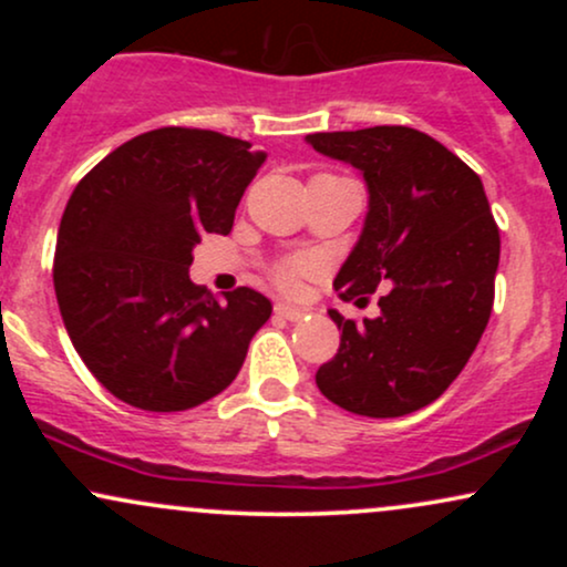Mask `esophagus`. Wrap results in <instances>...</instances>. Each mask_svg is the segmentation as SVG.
<instances>
[{
	"label": "esophagus",
	"instance_id": "obj_1",
	"mask_svg": "<svg viewBox=\"0 0 567 567\" xmlns=\"http://www.w3.org/2000/svg\"><path fill=\"white\" fill-rule=\"evenodd\" d=\"M275 311L279 317H285V320H290V322H298L301 317H306V309H301V306H292V303H285V301H279L275 306Z\"/></svg>",
	"mask_w": 567,
	"mask_h": 567
}]
</instances>
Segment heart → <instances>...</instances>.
Returning <instances> with one entry per match:
<instances>
[{"mask_svg": "<svg viewBox=\"0 0 567 567\" xmlns=\"http://www.w3.org/2000/svg\"><path fill=\"white\" fill-rule=\"evenodd\" d=\"M303 266L301 264H288V266H279L277 269V285L282 290H296L298 288V275H301Z\"/></svg>", "mask_w": 567, "mask_h": 567, "instance_id": "heart-1", "label": "heart"}]
</instances>
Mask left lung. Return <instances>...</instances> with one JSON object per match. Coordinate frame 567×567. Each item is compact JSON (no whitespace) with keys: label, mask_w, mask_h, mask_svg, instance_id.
Segmentation results:
<instances>
[{"label":"left lung","mask_w":567,"mask_h":567,"mask_svg":"<svg viewBox=\"0 0 567 567\" xmlns=\"http://www.w3.org/2000/svg\"><path fill=\"white\" fill-rule=\"evenodd\" d=\"M306 143L360 171L368 188L362 231L333 288L343 301L386 288L373 320L328 311L341 349L317 370V386L370 419L426 408L464 370L491 320L501 239L483 181L413 127L315 133Z\"/></svg>","instance_id":"1"}]
</instances>
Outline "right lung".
Returning a JSON list of instances; mask_svg holds the SVG:
<instances>
[{
    "label": "right lung",
    "instance_id": "right-lung-1",
    "mask_svg": "<svg viewBox=\"0 0 567 567\" xmlns=\"http://www.w3.org/2000/svg\"><path fill=\"white\" fill-rule=\"evenodd\" d=\"M266 152L213 130L159 127L122 143L71 194L53 282L82 362L127 405L173 413L237 379L271 317L264 292L216 301L188 279L202 234H229Z\"/></svg>",
    "mask_w": 567,
    "mask_h": 567
}]
</instances>
